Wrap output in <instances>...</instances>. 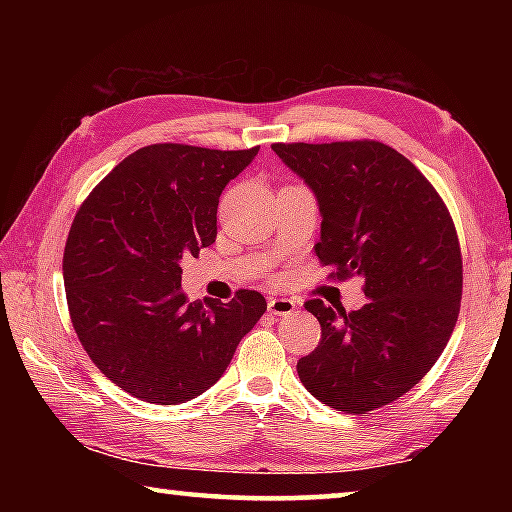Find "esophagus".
<instances>
[{"instance_id":"esophagus-1","label":"esophagus","mask_w":512,"mask_h":512,"mask_svg":"<svg viewBox=\"0 0 512 512\" xmlns=\"http://www.w3.org/2000/svg\"><path fill=\"white\" fill-rule=\"evenodd\" d=\"M268 311L275 316H289L296 311V302L291 298H271L268 300Z\"/></svg>"}]
</instances>
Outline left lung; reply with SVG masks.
Masks as SVG:
<instances>
[{
  "label": "left lung",
  "instance_id": "obj_1",
  "mask_svg": "<svg viewBox=\"0 0 512 512\" xmlns=\"http://www.w3.org/2000/svg\"><path fill=\"white\" fill-rule=\"evenodd\" d=\"M271 149L318 198V262L361 277L357 311L305 302L318 348L298 361L307 391L345 413L400 400L443 354L461 311L463 257L447 205L422 171L377 140L277 142Z\"/></svg>",
  "mask_w": 512,
  "mask_h": 512
}]
</instances>
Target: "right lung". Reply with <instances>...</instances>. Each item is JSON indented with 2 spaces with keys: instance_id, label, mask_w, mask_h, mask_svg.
Here are the masks:
<instances>
[{
  "instance_id": "right-lung-1",
  "label": "right lung",
  "mask_w": 512,
  "mask_h": 512,
  "mask_svg": "<svg viewBox=\"0 0 512 512\" xmlns=\"http://www.w3.org/2000/svg\"><path fill=\"white\" fill-rule=\"evenodd\" d=\"M257 151L144 146L74 216L63 255L69 318L94 366L137 400L205 393L266 311L250 289L189 302L180 287V259L214 244L219 196Z\"/></svg>"
}]
</instances>
